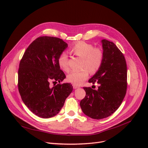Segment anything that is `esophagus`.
Segmentation results:
<instances>
[{
  "instance_id": "esophagus-1",
  "label": "esophagus",
  "mask_w": 148,
  "mask_h": 148,
  "mask_svg": "<svg viewBox=\"0 0 148 148\" xmlns=\"http://www.w3.org/2000/svg\"><path fill=\"white\" fill-rule=\"evenodd\" d=\"M73 88H74V89L79 88V86H78V85H75V84H73Z\"/></svg>"
}]
</instances>
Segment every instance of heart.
<instances>
[{
	"label": "heart",
	"instance_id": "obj_1",
	"mask_svg": "<svg viewBox=\"0 0 148 148\" xmlns=\"http://www.w3.org/2000/svg\"><path fill=\"white\" fill-rule=\"evenodd\" d=\"M71 50L75 55L83 59L81 66L84 68L71 72L67 75V80L75 85H80L88 78L90 71L92 73H95L101 67L104 60V53L101 49L94 48L92 44L84 42L76 43ZM58 63L62 70L68 72L69 70L68 56L66 52L61 53Z\"/></svg>",
	"mask_w": 148,
	"mask_h": 148
}]
</instances>
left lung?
Returning <instances> with one entry per match:
<instances>
[{
    "label": "left lung",
    "mask_w": 148,
    "mask_h": 148,
    "mask_svg": "<svg viewBox=\"0 0 148 148\" xmlns=\"http://www.w3.org/2000/svg\"><path fill=\"white\" fill-rule=\"evenodd\" d=\"M104 60L101 67L90 83L99 84L98 90L84 87L86 95L80 102L85 115L94 119L110 116L121 106L127 87V70L125 57L113 42L101 40Z\"/></svg>",
    "instance_id": "obj_1"
}]
</instances>
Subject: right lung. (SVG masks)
I'll return each mask as SVG.
<instances>
[{"mask_svg": "<svg viewBox=\"0 0 148 148\" xmlns=\"http://www.w3.org/2000/svg\"><path fill=\"white\" fill-rule=\"evenodd\" d=\"M68 44L58 37L42 36L27 47L18 69V90L29 110L38 117L50 118L63 108L72 92L70 83L56 84L66 78L58 66L60 55Z\"/></svg>", "mask_w": 148, "mask_h": 148, "instance_id": "1", "label": "right lung"}]
</instances>
